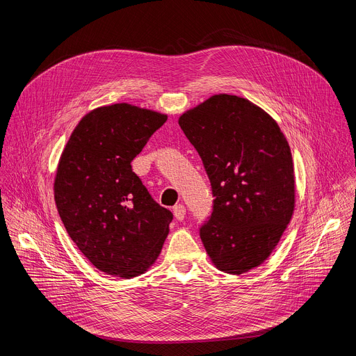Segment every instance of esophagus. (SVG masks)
I'll list each match as a JSON object with an SVG mask.
<instances>
[{
    "label": "esophagus",
    "instance_id": "esophagus-1",
    "mask_svg": "<svg viewBox=\"0 0 356 356\" xmlns=\"http://www.w3.org/2000/svg\"><path fill=\"white\" fill-rule=\"evenodd\" d=\"M173 214L177 220H183L186 217V207L183 204H177L173 207Z\"/></svg>",
    "mask_w": 356,
    "mask_h": 356
}]
</instances>
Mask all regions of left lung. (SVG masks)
<instances>
[{"label":"left lung","instance_id":"8db88e82","mask_svg":"<svg viewBox=\"0 0 356 356\" xmlns=\"http://www.w3.org/2000/svg\"><path fill=\"white\" fill-rule=\"evenodd\" d=\"M179 125L209 175L213 213L200 238L217 269L242 275L279 243L296 202L290 146L277 122L246 98L217 94Z\"/></svg>","mask_w":356,"mask_h":356}]
</instances>
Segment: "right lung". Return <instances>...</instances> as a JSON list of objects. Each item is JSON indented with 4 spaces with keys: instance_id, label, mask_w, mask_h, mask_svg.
Wrapping results in <instances>:
<instances>
[{
    "instance_id": "obj_1",
    "label": "right lung",
    "mask_w": 356,
    "mask_h": 356,
    "mask_svg": "<svg viewBox=\"0 0 356 356\" xmlns=\"http://www.w3.org/2000/svg\"><path fill=\"white\" fill-rule=\"evenodd\" d=\"M168 115L127 103L86 114L58 165L55 201L63 225L101 272L124 279L158 259L173 214L152 198L131 162Z\"/></svg>"
}]
</instances>
